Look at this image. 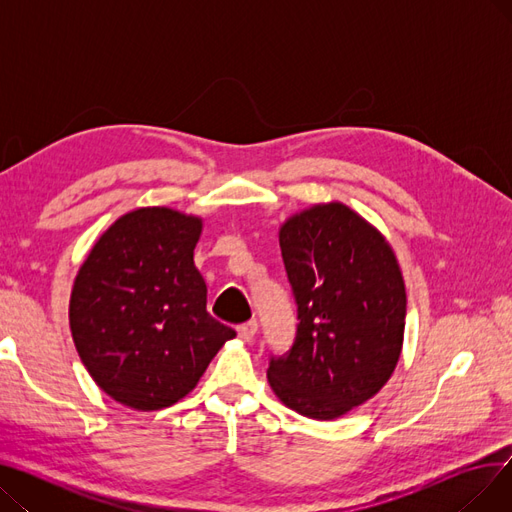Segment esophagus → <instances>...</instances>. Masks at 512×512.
Returning a JSON list of instances; mask_svg holds the SVG:
<instances>
[{"instance_id": "obj_1", "label": "esophagus", "mask_w": 512, "mask_h": 512, "mask_svg": "<svg viewBox=\"0 0 512 512\" xmlns=\"http://www.w3.org/2000/svg\"><path fill=\"white\" fill-rule=\"evenodd\" d=\"M236 332H238V338H240V340L251 342V340L255 338V334H257V321L251 319V321H247V324H240V326L236 328Z\"/></svg>"}]
</instances>
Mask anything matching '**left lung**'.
Segmentation results:
<instances>
[{
    "instance_id": "8db88e82",
    "label": "left lung",
    "mask_w": 512,
    "mask_h": 512,
    "mask_svg": "<svg viewBox=\"0 0 512 512\" xmlns=\"http://www.w3.org/2000/svg\"><path fill=\"white\" fill-rule=\"evenodd\" d=\"M280 249L299 326L290 351L270 359L267 382L299 415L338 419L390 380L405 338V280L382 232L338 201L290 215Z\"/></svg>"
}]
</instances>
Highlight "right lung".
Here are the masks:
<instances>
[{
	"mask_svg": "<svg viewBox=\"0 0 512 512\" xmlns=\"http://www.w3.org/2000/svg\"><path fill=\"white\" fill-rule=\"evenodd\" d=\"M201 230L197 215L139 207L99 236L76 274L74 346L95 384L124 407H172L236 336L205 307L193 261Z\"/></svg>",
	"mask_w": 512,
	"mask_h": 512,
	"instance_id": "add662e5",
	"label": "right lung"
}]
</instances>
